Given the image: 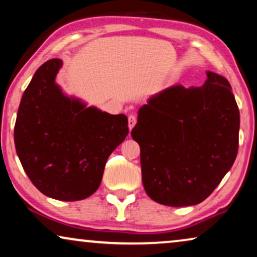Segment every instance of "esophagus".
<instances>
[{
  "instance_id": "esophagus-1",
  "label": "esophagus",
  "mask_w": 257,
  "mask_h": 257,
  "mask_svg": "<svg viewBox=\"0 0 257 257\" xmlns=\"http://www.w3.org/2000/svg\"><path fill=\"white\" fill-rule=\"evenodd\" d=\"M136 122H137L136 115H133V114L128 115V128H130V131H131V130H132L133 127H135Z\"/></svg>"
}]
</instances>
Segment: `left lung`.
Here are the masks:
<instances>
[{"label": "left lung", "instance_id": "1", "mask_svg": "<svg viewBox=\"0 0 257 257\" xmlns=\"http://www.w3.org/2000/svg\"><path fill=\"white\" fill-rule=\"evenodd\" d=\"M238 130L230 84L215 72L202 86L177 84L151 97L131 132L147 195L172 207L202 202L233 166Z\"/></svg>", "mask_w": 257, "mask_h": 257}]
</instances>
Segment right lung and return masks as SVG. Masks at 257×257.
I'll return each mask as SVG.
<instances>
[{
	"label": "right lung",
	"instance_id": "add662e5",
	"mask_svg": "<svg viewBox=\"0 0 257 257\" xmlns=\"http://www.w3.org/2000/svg\"><path fill=\"white\" fill-rule=\"evenodd\" d=\"M62 59L45 62L24 91L14 130L17 156L38 191L77 201L99 187L110 154L128 135L127 117L68 97L56 84Z\"/></svg>",
	"mask_w": 257,
	"mask_h": 257
}]
</instances>
